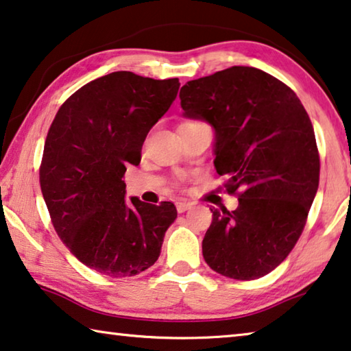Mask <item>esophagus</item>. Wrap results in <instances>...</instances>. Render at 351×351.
<instances>
[{"mask_svg":"<svg viewBox=\"0 0 351 351\" xmlns=\"http://www.w3.org/2000/svg\"><path fill=\"white\" fill-rule=\"evenodd\" d=\"M192 206H193V203L186 202V199H181V202L176 203V209H178V213H186V210L191 209Z\"/></svg>","mask_w":351,"mask_h":351,"instance_id":"obj_1","label":"esophagus"}]
</instances>
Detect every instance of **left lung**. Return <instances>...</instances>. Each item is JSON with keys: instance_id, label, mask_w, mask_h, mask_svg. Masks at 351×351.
Instances as JSON below:
<instances>
[{"instance_id": "left-lung-1", "label": "left lung", "mask_w": 351, "mask_h": 351, "mask_svg": "<svg viewBox=\"0 0 351 351\" xmlns=\"http://www.w3.org/2000/svg\"><path fill=\"white\" fill-rule=\"evenodd\" d=\"M184 117L215 131L214 165L239 192L236 210L210 209L203 258L217 274L250 281L276 269L295 247L319 189L314 128L295 92L254 66L189 81Z\"/></svg>"}]
</instances>
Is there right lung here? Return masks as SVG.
Segmentation results:
<instances>
[{
    "label": "right lung",
    "instance_id": "obj_1",
    "mask_svg": "<svg viewBox=\"0 0 351 351\" xmlns=\"http://www.w3.org/2000/svg\"><path fill=\"white\" fill-rule=\"evenodd\" d=\"M180 80L114 71L60 106L49 126L40 187L56 232L82 264L112 278L158 261L173 203L126 202V165L141 162L148 131L175 101Z\"/></svg>",
    "mask_w": 351,
    "mask_h": 351
}]
</instances>
